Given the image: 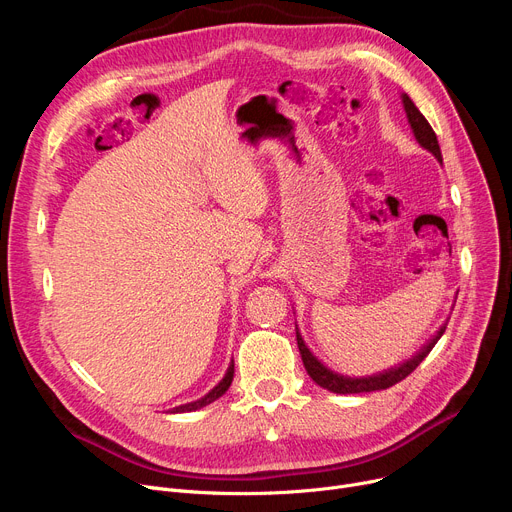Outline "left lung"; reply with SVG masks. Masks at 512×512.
I'll use <instances>...</instances> for the list:
<instances>
[{"instance_id": "8db88e82", "label": "left lung", "mask_w": 512, "mask_h": 512, "mask_svg": "<svg viewBox=\"0 0 512 512\" xmlns=\"http://www.w3.org/2000/svg\"><path fill=\"white\" fill-rule=\"evenodd\" d=\"M400 99H402V107H405V114H407V120H409V126L413 130V137L415 141L427 149L429 153H432L440 164H442V151H440V143H438V137L434 128L429 126V122L425 120V116L417 110V105L413 103V99L407 95V93H400ZM448 324V321H446ZM446 324L440 326V330L429 338L419 351L407 359L402 361L386 371H380V373H373V375H363V378H348V375H342V373H336L332 369H328L324 363H321L303 340L299 328H297V344H299V351H301V357H303V365L309 373V378L321 386L324 390H330L334 394H361V392H375V390H386L398 382H402L407 378V375L429 355V351L436 346V342L442 338L444 330H446Z\"/></svg>"}]
</instances>
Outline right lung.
<instances>
[{
    "mask_svg": "<svg viewBox=\"0 0 512 512\" xmlns=\"http://www.w3.org/2000/svg\"><path fill=\"white\" fill-rule=\"evenodd\" d=\"M232 378H234V361H230V365H228V369H226V373H224V378H222L218 384H215L205 396H201V398H197V400H193V402H186V405L174 407V409H170V413H191V411H199V409L211 405L213 400H218L220 396L226 394V390H228L230 384H232Z\"/></svg>",
    "mask_w": 512,
    "mask_h": 512,
    "instance_id": "right-lung-1",
    "label": "right lung"
}]
</instances>
